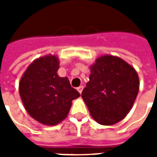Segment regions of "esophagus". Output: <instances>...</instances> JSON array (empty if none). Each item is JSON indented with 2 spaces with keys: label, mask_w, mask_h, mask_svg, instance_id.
<instances>
[{
  "label": "esophagus",
  "mask_w": 157,
  "mask_h": 157,
  "mask_svg": "<svg viewBox=\"0 0 157 157\" xmlns=\"http://www.w3.org/2000/svg\"><path fill=\"white\" fill-rule=\"evenodd\" d=\"M83 89H84V86H78V87L77 88V90L78 91V93H79V94H81L82 91H83Z\"/></svg>",
  "instance_id": "34e87169"
}]
</instances>
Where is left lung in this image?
I'll return each mask as SVG.
<instances>
[{
	"label": "left lung",
	"mask_w": 157,
	"mask_h": 157,
	"mask_svg": "<svg viewBox=\"0 0 157 157\" xmlns=\"http://www.w3.org/2000/svg\"><path fill=\"white\" fill-rule=\"evenodd\" d=\"M81 96L92 117L101 125H113L129 113L139 92V78L121 58L105 55L91 66Z\"/></svg>",
	"instance_id": "1"
}]
</instances>
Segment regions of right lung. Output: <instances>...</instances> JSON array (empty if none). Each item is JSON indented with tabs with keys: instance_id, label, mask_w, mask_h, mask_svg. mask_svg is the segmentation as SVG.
Returning a JSON list of instances; mask_svg holds the SVG:
<instances>
[{
	"instance_id": "1",
	"label": "right lung",
	"mask_w": 157,
	"mask_h": 157,
	"mask_svg": "<svg viewBox=\"0 0 157 157\" xmlns=\"http://www.w3.org/2000/svg\"><path fill=\"white\" fill-rule=\"evenodd\" d=\"M56 56L40 57L30 63L19 85L21 101L29 114L40 123L54 126L65 119L71 100L80 96L67 77L57 75Z\"/></svg>"
}]
</instances>
